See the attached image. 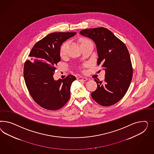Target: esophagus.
I'll list each match as a JSON object with an SVG mask.
<instances>
[{"label": "esophagus", "instance_id": "34e87169", "mask_svg": "<svg viewBox=\"0 0 154 154\" xmlns=\"http://www.w3.org/2000/svg\"><path fill=\"white\" fill-rule=\"evenodd\" d=\"M77 79L79 81H86L88 80L87 78L84 77H79Z\"/></svg>", "mask_w": 154, "mask_h": 154}]
</instances>
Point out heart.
<instances>
[{
	"label": "heart",
	"mask_w": 154,
	"mask_h": 154,
	"mask_svg": "<svg viewBox=\"0 0 154 154\" xmlns=\"http://www.w3.org/2000/svg\"><path fill=\"white\" fill-rule=\"evenodd\" d=\"M89 41V40H88L86 39H82L80 41V43H81V46L84 44V43L85 42ZM67 46H68V43L65 42L61 46L60 48V51H59V54L61 56H64L66 54V48H67Z\"/></svg>",
	"instance_id": "1"
}]
</instances>
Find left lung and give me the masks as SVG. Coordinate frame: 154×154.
<instances>
[{"instance_id":"1","label":"left lung","mask_w":154,"mask_h":154,"mask_svg":"<svg viewBox=\"0 0 154 154\" xmlns=\"http://www.w3.org/2000/svg\"><path fill=\"white\" fill-rule=\"evenodd\" d=\"M79 33L95 42L98 52L97 64H101L106 72L104 81L94 79L98 86L91 97L101 106H112L125 95L132 79L133 68L128 50L106 28L85 29Z\"/></svg>"}]
</instances>
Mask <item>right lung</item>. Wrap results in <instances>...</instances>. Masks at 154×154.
I'll return each instance as SVG.
<instances>
[{"label": "right lung", "instance_id": "right-lung-1", "mask_svg": "<svg viewBox=\"0 0 154 154\" xmlns=\"http://www.w3.org/2000/svg\"><path fill=\"white\" fill-rule=\"evenodd\" d=\"M76 32H58L48 34L33 46L23 68V77L34 100L48 110L63 107L70 98V86L76 79L73 75L55 81V66L60 61V48L63 43Z\"/></svg>", "mask_w": 154, "mask_h": 154}]
</instances>
